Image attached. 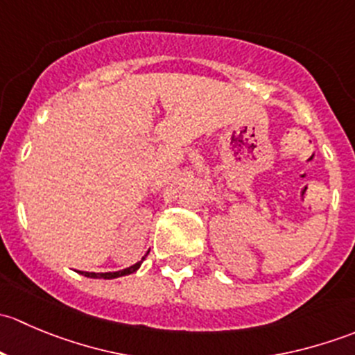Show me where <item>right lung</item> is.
I'll list each match as a JSON object with an SVG mask.
<instances>
[{
  "label": "right lung",
  "mask_w": 355,
  "mask_h": 355,
  "mask_svg": "<svg viewBox=\"0 0 355 355\" xmlns=\"http://www.w3.org/2000/svg\"><path fill=\"white\" fill-rule=\"evenodd\" d=\"M146 257H142L139 263H135L134 266L130 268H125V270H120V271H113V273H89V271H80V275H84V277L87 278H105V280H111V278H118V277H125V275H130L134 273V271H137L139 268H141L142 261H144Z\"/></svg>",
  "instance_id": "obj_1"
}]
</instances>
